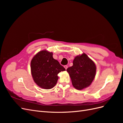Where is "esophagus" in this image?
<instances>
[{
	"label": "esophagus",
	"mask_w": 123,
	"mask_h": 123,
	"mask_svg": "<svg viewBox=\"0 0 123 123\" xmlns=\"http://www.w3.org/2000/svg\"><path fill=\"white\" fill-rule=\"evenodd\" d=\"M64 68H65V69H66V70H67V69L68 68V66H67V65L64 66Z\"/></svg>",
	"instance_id": "obj_1"
}]
</instances>
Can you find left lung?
Wrapping results in <instances>:
<instances>
[{
  "label": "left lung",
  "mask_w": 123,
  "mask_h": 123,
  "mask_svg": "<svg viewBox=\"0 0 123 123\" xmlns=\"http://www.w3.org/2000/svg\"><path fill=\"white\" fill-rule=\"evenodd\" d=\"M73 66L67 69L71 79L73 87L82 90L89 86L93 80L96 68L94 62L83 53L74 58Z\"/></svg>",
  "instance_id": "obj_1"
}]
</instances>
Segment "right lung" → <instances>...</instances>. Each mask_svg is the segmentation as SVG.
<instances>
[{
    "mask_svg": "<svg viewBox=\"0 0 123 123\" xmlns=\"http://www.w3.org/2000/svg\"><path fill=\"white\" fill-rule=\"evenodd\" d=\"M31 69L33 79L38 86L50 89L56 84L57 74L65 71L64 67L53 58V53L47 51H41L32 58Z\"/></svg>",
    "mask_w": 123,
    "mask_h": 123,
    "instance_id": "add662e5",
    "label": "right lung"
}]
</instances>
